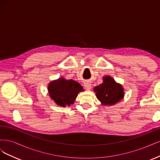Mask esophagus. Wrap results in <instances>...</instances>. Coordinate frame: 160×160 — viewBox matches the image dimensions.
Returning <instances> with one entry per match:
<instances>
[{"label": "esophagus", "mask_w": 160, "mask_h": 160, "mask_svg": "<svg viewBox=\"0 0 160 160\" xmlns=\"http://www.w3.org/2000/svg\"><path fill=\"white\" fill-rule=\"evenodd\" d=\"M84 86L85 87L86 89H88V90H90L91 89V84L89 81L85 82V83H84Z\"/></svg>", "instance_id": "34e87169"}]
</instances>
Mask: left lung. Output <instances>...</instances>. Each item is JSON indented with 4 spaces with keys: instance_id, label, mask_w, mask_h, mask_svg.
<instances>
[{
    "instance_id": "obj_1",
    "label": "left lung",
    "mask_w": 160,
    "mask_h": 160,
    "mask_svg": "<svg viewBox=\"0 0 160 160\" xmlns=\"http://www.w3.org/2000/svg\"><path fill=\"white\" fill-rule=\"evenodd\" d=\"M97 98L105 106L114 105L124 97V89L111 76L103 77V83L94 88Z\"/></svg>"
}]
</instances>
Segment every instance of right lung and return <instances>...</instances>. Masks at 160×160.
Returning <instances> with one entry per match:
<instances>
[{"label":"right lung","mask_w":160,"mask_h":160,"mask_svg":"<svg viewBox=\"0 0 160 160\" xmlns=\"http://www.w3.org/2000/svg\"><path fill=\"white\" fill-rule=\"evenodd\" d=\"M84 89L79 83L72 79L59 77L48 85V92L51 99L61 107L65 108L74 103L77 95Z\"/></svg>","instance_id":"add662e5"}]
</instances>
